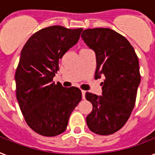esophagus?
Instances as JSON below:
<instances>
[{
  "instance_id": "1",
  "label": "esophagus",
  "mask_w": 155,
  "mask_h": 155,
  "mask_svg": "<svg viewBox=\"0 0 155 155\" xmlns=\"http://www.w3.org/2000/svg\"><path fill=\"white\" fill-rule=\"evenodd\" d=\"M81 94H82L83 99H85V90H81Z\"/></svg>"
}]
</instances>
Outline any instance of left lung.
<instances>
[{"label":"left lung","instance_id":"left-lung-1","mask_svg":"<svg viewBox=\"0 0 155 155\" xmlns=\"http://www.w3.org/2000/svg\"><path fill=\"white\" fill-rule=\"evenodd\" d=\"M81 38L95 51V77L104 76L102 96L85 93L93 104L87 125L97 135H112L124 127L135 106L141 79L137 54L124 36L110 28L86 29Z\"/></svg>","mask_w":155,"mask_h":155}]
</instances>
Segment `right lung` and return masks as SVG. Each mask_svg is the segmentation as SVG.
Listing matches in <instances>:
<instances>
[{"label":"right lung","instance_id":"obj_1","mask_svg":"<svg viewBox=\"0 0 155 155\" xmlns=\"http://www.w3.org/2000/svg\"><path fill=\"white\" fill-rule=\"evenodd\" d=\"M82 30L45 28L33 34L21 51L15 74L16 99L27 124L39 135L52 137L66 131L81 100L78 88H65L53 78L59 59L78 43Z\"/></svg>","mask_w":155,"mask_h":155}]
</instances>
